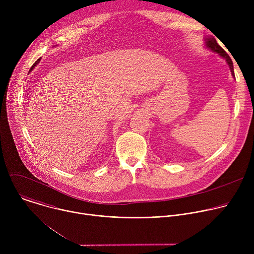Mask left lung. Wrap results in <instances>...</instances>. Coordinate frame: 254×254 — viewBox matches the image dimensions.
<instances>
[{
	"label": "left lung",
	"instance_id": "8db88e82",
	"mask_svg": "<svg viewBox=\"0 0 254 254\" xmlns=\"http://www.w3.org/2000/svg\"><path fill=\"white\" fill-rule=\"evenodd\" d=\"M206 45H207V47L210 48L212 51H214V52H216V53H218L221 57H223V58L227 61L228 65H229V68H230V70H231V72H232V75L234 76L233 62H232L231 58L229 57V55L226 53V51H225L220 45H218V43H217L216 39L213 38V37H208V38L206 39Z\"/></svg>",
	"mask_w": 254,
	"mask_h": 254
}]
</instances>
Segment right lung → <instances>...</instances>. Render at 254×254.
<instances>
[{
    "label": "right lung",
    "instance_id": "right-lung-1",
    "mask_svg": "<svg viewBox=\"0 0 254 254\" xmlns=\"http://www.w3.org/2000/svg\"><path fill=\"white\" fill-rule=\"evenodd\" d=\"M39 61H40V59H38V60H37V61H36V62H35V63H34V64H33V65H32V67H31V68H30V70H29V72H30V71H31V70H33V68H34V67H35V66H36V65H37V64H38V63H39Z\"/></svg>",
    "mask_w": 254,
    "mask_h": 254
}]
</instances>
